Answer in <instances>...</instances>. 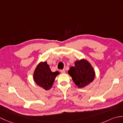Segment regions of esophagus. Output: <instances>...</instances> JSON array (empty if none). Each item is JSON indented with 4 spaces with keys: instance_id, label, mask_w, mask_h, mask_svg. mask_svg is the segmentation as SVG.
Masks as SVG:
<instances>
[{
    "instance_id": "esophagus-1",
    "label": "esophagus",
    "mask_w": 123,
    "mask_h": 123,
    "mask_svg": "<svg viewBox=\"0 0 123 123\" xmlns=\"http://www.w3.org/2000/svg\"><path fill=\"white\" fill-rule=\"evenodd\" d=\"M60 72L61 73H65V70L64 69H63L60 70Z\"/></svg>"
}]
</instances>
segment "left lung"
<instances>
[{
	"label": "left lung",
	"instance_id": "left-lung-1",
	"mask_svg": "<svg viewBox=\"0 0 123 123\" xmlns=\"http://www.w3.org/2000/svg\"><path fill=\"white\" fill-rule=\"evenodd\" d=\"M68 73L73 82L79 88L86 86L92 82L95 77V72L90 63L85 60L75 62V66L71 67Z\"/></svg>",
	"mask_w": 123,
	"mask_h": 123
}]
</instances>
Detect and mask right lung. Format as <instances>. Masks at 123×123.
I'll return each mask as SVG.
<instances>
[{"label": "right lung", "instance_id": "add662e5", "mask_svg": "<svg viewBox=\"0 0 123 123\" xmlns=\"http://www.w3.org/2000/svg\"><path fill=\"white\" fill-rule=\"evenodd\" d=\"M59 72H52L46 62H40L37 65L33 74V79L36 84L45 90L52 87L56 76Z\"/></svg>", "mask_w": 123, "mask_h": 123}]
</instances>
